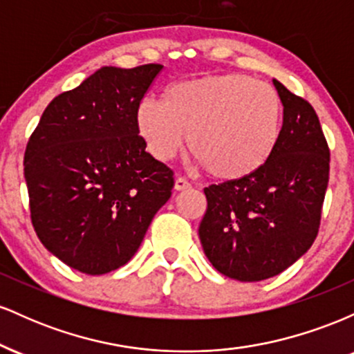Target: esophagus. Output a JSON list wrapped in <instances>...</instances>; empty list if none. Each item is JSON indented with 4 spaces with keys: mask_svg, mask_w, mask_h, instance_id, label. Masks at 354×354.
<instances>
[{
    "mask_svg": "<svg viewBox=\"0 0 354 354\" xmlns=\"http://www.w3.org/2000/svg\"><path fill=\"white\" fill-rule=\"evenodd\" d=\"M188 188H191V183L186 180V178L178 176L176 180H174V189L176 191H183V189H188Z\"/></svg>",
    "mask_w": 354,
    "mask_h": 354,
    "instance_id": "1",
    "label": "esophagus"
}]
</instances>
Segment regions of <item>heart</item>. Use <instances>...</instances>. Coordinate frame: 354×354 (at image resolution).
Instances as JSON below:
<instances>
[{
	"mask_svg": "<svg viewBox=\"0 0 354 354\" xmlns=\"http://www.w3.org/2000/svg\"><path fill=\"white\" fill-rule=\"evenodd\" d=\"M136 126L158 161L171 160L188 133V149L211 176L241 180L273 156L283 126V103L270 84L241 73L178 81L165 103L138 104Z\"/></svg>",
	"mask_w": 354,
	"mask_h": 354,
	"instance_id": "obj_1",
	"label": "heart"
}]
</instances>
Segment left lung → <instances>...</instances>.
<instances>
[{"label":"left lung","instance_id":"left-lung-1","mask_svg":"<svg viewBox=\"0 0 354 354\" xmlns=\"http://www.w3.org/2000/svg\"><path fill=\"white\" fill-rule=\"evenodd\" d=\"M273 84L283 103L273 156L251 176L205 188L208 206L200 223L211 265L246 283L279 274L310 250L330 180V146L318 115L279 81Z\"/></svg>","mask_w":354,"mask_h":354}]
</instances>
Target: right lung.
<instances>
[{"label": "right lung", "instance_id": "1", "mask_svg": "<svg viewBox=\"0 0 354 354\" xmlns=\"http://www.w3.org/2000/svg\"><path fill=\"white\" fill-rule=\"evenodd\" d=\"M161 64L104 66L44 109L24 151L33 228L48 251L91 276L136 253L171 196L173 169L146 153L138 104Z\"/></svg>", "mask_w": 354, "mask_h": 354}]
</instances>
